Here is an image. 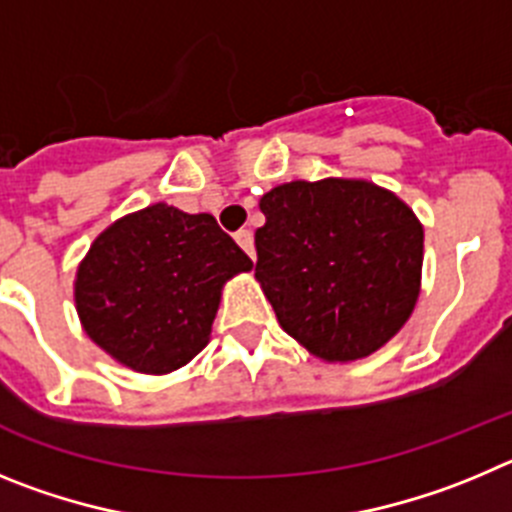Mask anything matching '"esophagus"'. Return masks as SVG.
I'll use <instances>...</instances> for the list:
<instances>
[{
  "mask_svg": "<svg viewBox=\"0 0 512 512\" xmlns=\"http://www.w3.org/2000/svg\"><path fill=\"white\" fill-rule=\"evenodd\" d=\"M234 239H237V245L255 260V237H252L250 229H239V232L234 234Z\"/></svg>",
  "mask_w": 512,
  "mask_h": 512,
  "instance_id": "1",
  "label": "esophagus"
}]
</instances>
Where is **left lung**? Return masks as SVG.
<instances>
[{"label": "left lung", "mask_w": 512, "mask_h": 512, "mask_svg": "<svg viewBox=\"0 0 512 512\" xmlns=\"http://www.w3.org/2000/svg\"><path fill=\"white\" fill-rule=\"evenodd\" d=\"M255 278L280 326L326 362L377 352L411 319L423 227L370 181H290L260 199Z\"/></svg>", "instance_id": "1"}]
</instances>
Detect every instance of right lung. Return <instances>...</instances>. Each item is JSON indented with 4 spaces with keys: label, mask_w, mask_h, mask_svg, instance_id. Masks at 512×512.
Wrapping results in <instances>:
<instances>
[{
    "label": "right lung",
    "mask_w": 512,
    "mask_h": 512,
    "mask_svg": "<svg viewBox=\"0 0 512 512\" xmlns=\"http://www.w3.org/2000/svg\"><path fill=\"white\" fill-rule=\"evenodd\" d=\"M247 270L214 216L153 204L94 239L73 285L78 319L124 367L165 375L209 344L224 283Z\"/></svg>",
    "instance_id": "add662e5"
}]
</instances>
